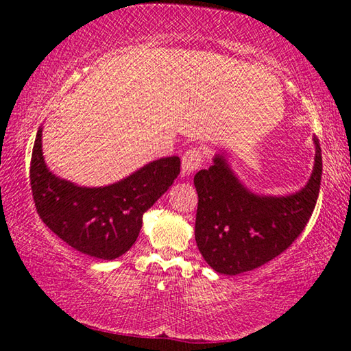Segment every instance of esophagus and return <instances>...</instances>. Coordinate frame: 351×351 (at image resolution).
<instances>
[{"label":"esophagus","mask_w":351,"mask_h":351,"mask_svg":"<svg viewBox=\"0 0 351 351\" xmlns=\"http://www.w3.org/2000/svg\"><path fill=\"white\" fill-rule=\"evenodd\" d=\"M204 161V152L201 148H190L186 153L182 154V161H181V173L182 176H190L195 171L201 169Z\"/></svg>","instance_id":"esophagus-1"}]
</instances>
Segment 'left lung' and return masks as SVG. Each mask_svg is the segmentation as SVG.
Wrapping results in <instances>:
<instances>
[{
  "mask_svg": "<svg viewBox=\"0 0 351 351\" xmlns=\"http://www.w3.org/2000/svg\"><path fill=\"white\" fill-rule=\"evenodd\" d=\"M310 181L289 197H258L241 186L223 156L193 178L198 192L195 240L219 274L235 276L268 263L293 245L310 221L319 197V141Z\"/></svg>",
  "mask_w": 351,
  "mask_h": 351,
  "instance_id": "8db88e82",
  "label": "left lung"
}]
</instances>
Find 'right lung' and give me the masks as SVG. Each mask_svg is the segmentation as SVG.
I'll list each match as a JSON object with an SVG mask.
<instances>
[{
    "instance_id": "add662e5",
    "label": "right lung",
    "mask_w": 351,
    "mask_h": 351,
    "mask_svg": "<svg viewBox=\"0 0 351 351\" xmlns=\"http://www.w3.org/2000/svg\"><path fill=\"white\" fill-rule=\"evenodd\" d=\"M180 167L178 156L162 158L111 186L79 187L47 170L38 130L29 178L35 209L52 232L90 257L114 260L134 245L142 215L167 192Z\"/></svg>"
}]
</instances>
